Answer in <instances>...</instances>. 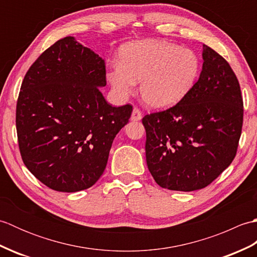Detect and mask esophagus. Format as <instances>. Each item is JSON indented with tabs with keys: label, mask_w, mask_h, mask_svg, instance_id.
Segmentation results:
<instances>
[{
	"label": "esophagus",
	"mask_w": 257,
	"mask_h": 257,
	"mask_svg": "<svg viewBox=\"0 0 257 257\" xmlns=\"http://www.w3.org/2000/svg\"><path fill=\"white\" fill-rule=\"evenodd\" d=\"M141 118H143V112H141V110H140L139 108L135 107L130 119H132L133 121H138V120H141Z\"/></svg>",
	"instance_id": "34e87169"
}]
</instances>
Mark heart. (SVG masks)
Wrapping results in <instances>:
<instances>
[{
  "label": "heart",
  "instance_id": "obj_1",
  "mask_svg": "<svg viewBox=\"0 0 257 257\" xmlns=\"http://www.w3.org/2000/svg\"><path fill=\"white\" fill-rule=\"evenodd\" d=\"M200 73L196 54L166 41L132 42L119 51V63L112 64L107 79L121 98L134 94L136 81L151 108L166 109L177 105L192 89Z\"/></svg>",
  "mask_w": 257,
  "mask_h": 257
}]
</instances>
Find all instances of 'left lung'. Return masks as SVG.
I'll return each instance as SVG.
<instances>
[{
    "mask_svg": "<svg viewBox=\"0 0 257 257\" xmlns=\"http://www.w3.org/2000/svg\"><path fill=\"white\" fill-rule=\"evenodd\" d=\"M199 80L181 101L146 114V159L155 181L174 191L207 187L236 156L243 98L224 58L203 45Z\"/></svg>",
    "mask_w": 257,
    "mask_h": 257,
    "instance_id": "8db88e82",
    "label": "left lung"
}]
</instances>
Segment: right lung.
Returning <instances> with one entry per match:
<instances>
[{
  "instance_id": "right-lung-1",
  "label": "right lung",
  "mask_w": 257,
  "mask_h": 257,
  "mask_svg": "<svg viewBox=\"0 0 257 257\" xmlns=\"http://www.w3.org/2000/svg\"><path fill=\"white\" fill-rule=\"evenodd\" d=\"M105 61L73 36L48 47L27 70L16 103V132L24 165L46 187L77 192L105 171L112 141L133 106L112 107Z\"/></svg>"
}]
</instances>
